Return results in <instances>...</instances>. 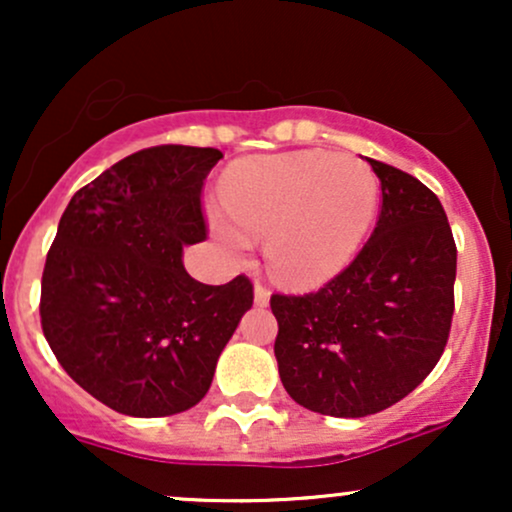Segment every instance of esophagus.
Masks as SVG:
<instances>
[{
  "label": "esophagus",
  "instance_id": "obj_1",
  "mask_svg": "<svg viewBox=\"0 0 512 512\" xmlns=\"http://www.w3.org/2000/svg\"><path fill=\"white\" fill-rule=\"evenodd\" d=\"M255 303L257 305H267L269 303V289L264 284H260V281L255 284Z\"/></svg>",
  "mask_w": 512,
  "mask_h": 512
}]
</instances>
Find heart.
Here are the masks:
<instances>
[{
    "instance_id": "obj_1",
    "label": "heart",
    "mask_w": 512,
    "mask_h": 512,
    "mask_svg": "<svg viewBox=\"0 0 512 512\" xmlns=\"http://www.w3.org/2000/svg\"><path fill=\"white\" fill-rule=\"evenodd\" d=\"M378 178L356 156L327 151L240 158L223 178L226 211L211 226L233 252L267 233L276 279L296 289L325 284L356 257L378 211Z\"/></svg>"
}]
</instances>
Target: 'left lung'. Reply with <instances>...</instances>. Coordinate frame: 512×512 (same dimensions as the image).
I'll return each mask as SVG.
<instances>
[{"label":"left lung","mask_w":512,"mask_h":512,"mask_svg":"<svg viewBox=\"0 0 512 512\" xmlns=\"http://www.w3.org/2000/svg\"><path fill=\"white\" fill-rule=\"evenodd\" d=\"M383 204L368 243L320 291L274 293V356L293 402L358 419L436 368L455 310L457 248L443 204L414 175L368 158Z\"/></svg>","instance_id":"1"}]
</instances>
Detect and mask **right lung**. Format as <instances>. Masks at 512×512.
Segmentation results:
<instances>
[{
  "mask_svg": "<svg viewBox=\"0 0 512 512\" xmlns=\"http://www.w3.org/2000/svg\"><path fill=\"white\" fill-rule=\"evenodd\" d=\"M219 149L163 144L122 158L64 209L40 284V325L69 378L139 419L207 395L250 310L245 274L195 281L182 245L207 240L202 187Z\"/></svg>",
  "mask_w": 512,
  "mask_h": 512,
  "instance_id": "1",
  "label": "right lung"
}]
</instances>
